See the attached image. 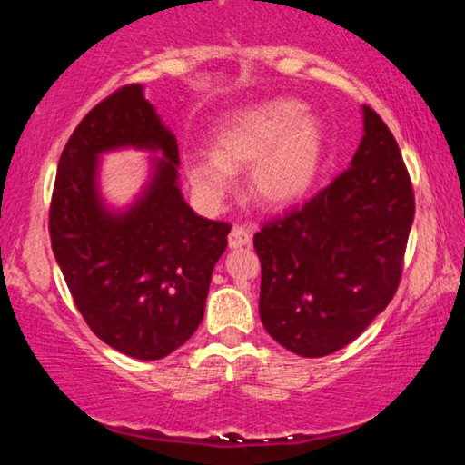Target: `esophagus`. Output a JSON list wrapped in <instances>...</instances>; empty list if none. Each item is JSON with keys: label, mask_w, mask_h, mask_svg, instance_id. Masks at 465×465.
<instances>
[{"label": "esophagus", "mask_w": 465, "mask_h": 465, "mask_svg": "<svg viewBox=\"0 0 465 465\" xmlns=\"http://www.w3.org/2000/svg\"><path fill=\"white\" fill-rule=\"evenodd\" d=\"M228 245H231V247H247V245H252V231H250V226H243V224L232 226L231 234H228Z\"/></svg>", "instance_id": "34e87169"}]
</instances>
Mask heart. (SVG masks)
<instances>
[{
    "mask_svg": "<svg viewBox=\"0 0 465 465\" xmlns=\"http://www.w3.org/2000/svg\"><path fill=\"white\" fill-rule=\"evenodd\" d=\"M323 158V133L302 104L275 99L226 118L213 154L194 158L188 177L207 205L231 193L232 173L247 171V193L260 205L283 207L309 193Z\"/></svg>",
    "mask_w": 465,
    "mask_h": 465,
    "instance_id": "heart-1",
    "label": "heart"
}]
</instances>
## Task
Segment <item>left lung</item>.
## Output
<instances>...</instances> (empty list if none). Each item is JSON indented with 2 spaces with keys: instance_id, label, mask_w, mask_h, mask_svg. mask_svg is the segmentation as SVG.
<instances>
[{
  "instance_id": "obj_1",
  "label": "left lung",
  "mask_w": 465,
  "mask_h": 465,
  "mask_svg": "<svg viewBox=\"0 0 465 465\" xmlns=\"http://www.w3.org/2000/svg\"><path fill=\"white\" fill-rule=\"evenodd\" d=\"M412 218L415 193L396 139L364 105L351 167L253 234L266 332L302 358L358 339L396 294Z\"/></svg>"
}]
</instances>
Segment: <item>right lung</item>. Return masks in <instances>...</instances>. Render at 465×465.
Here are the masks:
<instances>
[{
    "label": "right lung",
    "instance_id": "1",
    "mask_svg": "<svg viewBox=\"0 0 465 465\" xmlns=\"http://www.w3.org/2000/svg\"><path fill=\"white\" fill-rule=\"evenodd\" d=\"M116 147L162 154L144 194L118 214L96 193V158ZM177 164L175 135L142 84H126L82 118L56 171L48 213L56 262L88 328L135 360H161L194 334L232 228L190 209Z\"/></svg>",
    "mask_w": 465,
    "mask_h": 465
}]
</instances>
